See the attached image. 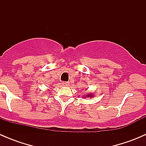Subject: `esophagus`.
<instances>
[{
    "label": "esophagus",
    "mask_w": 146,
    "mask_h": 146,
    "mask_svg": "<svg viewBox=\"0 0 146 146\" xmlns=\"http://www.w3.org/2000/svg\"><path fill=\"white\" fill-rule=\"evenodd\" d=\"M62 85H64V86H68L69 82H64L62 83Z\"/></svg>",
    "instance_id": "esophagus-1"
}]
</instances>
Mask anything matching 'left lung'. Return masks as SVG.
I'll return each mask as SVG.
<instances>
[{
	"label": "left lung",
	"instance_id": "8db88e82",
	"mask_svg": "<svg viewBox=\"0 0 146 146\" xmlns=\"http://www.w3.org/2000/svg\"><path fill=\"white\" fill-rule=\"evenodd\" d=\"M92 97H93V95H92V94L89 93L88 94V95H86V97H85V98H92Z\"/></svg>",
	"mask_w": 146,
	"mask_h": 146
}]
</instances>
